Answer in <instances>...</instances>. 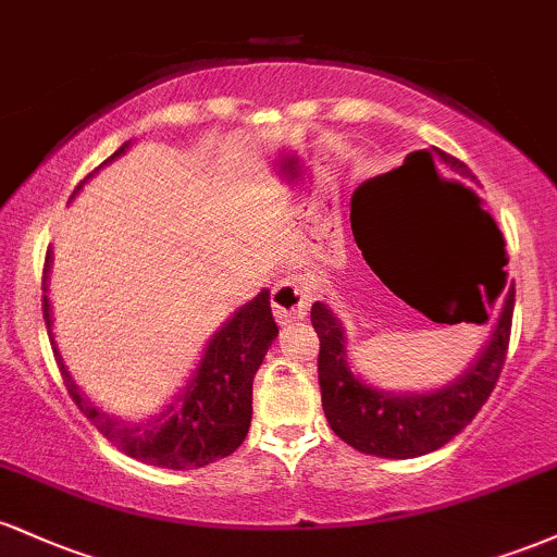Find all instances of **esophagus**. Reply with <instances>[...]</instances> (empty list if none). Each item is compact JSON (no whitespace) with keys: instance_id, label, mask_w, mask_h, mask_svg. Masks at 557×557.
Returning <instances> with one entry per match:
<instances>
[{"instance_id":"obj_1","label":"esophagus","mask_w":557,"mask_h":557,"mask_svg":"<svg viewBox=\"0 0 557 557\" xmlns=\"http://www.w3.org/2000/svg\"><path fill=\"white\" fill-rule=\"evenodd\" d=\"M309 304H311L309 287H306V283H300L298 277H283L274 283L272 311L280 324L300 322V319L309 314Z\"/></svg>"}]
</instances>
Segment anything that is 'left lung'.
<instances>
[{
  "label": "left lung",
  "mask_w": 557,
  "mask_h": 557,
  "mask_svg": "<svg viewBox=\"0 0 557 557\" xmlns=\"http://www.w3.org/2000/svg\"><path fill=\"white\" fill-rule=\"evenodd\" d=\"M437 151V157L463 181H474L471 170L461 159ZM417 157L426 159V168L434 177L437 164L430 151H417ZM456 188L469 198L471 209H479L474 190ZM487 214V212H482ZM490 216V214H487ZM505 251L492 270L490 277L482 280L484 290L476 287L479 309L471 322L484 324L492 317V335L482 348L479 359L450 385L434 389V393H385L350 372L345 361V330L322 300L311 306V324L319 335V387H322V408L332 432L356 450L380 458H417L424 453L437 450L450 443L458 432L476 417L479 408L495 389L497 376L503 372L505 354H508L510 322H513L516 287L508 283L503 272Z\"/></svg>",
  "instance_id": "8db88e82"
}]
</instances>
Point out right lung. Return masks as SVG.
<instances>
[{
    "mask_svg": "<svg viewBox=\"0 0 557 557\" xmlns=\"http://www.w3.org/2000/svg\"><path fill=\"white\" fill-rule=\"evenodd\" d=\"M127 144L120 146L107 162L123 154ZM49 264H52V257L47 253L44 319H47V330L52 335V309H49L47 296ZM277 332L270 306V290H261L257 298L240 306L214 332L201 361H198V369L183 393L177 395V400L144 424H127V421L114 419L101 408H96L70 376L54 337L52 345L70 398L75 400L83 417L91 421L96 430L104 434L117 450L140 463L183 471L201 469V466L227 458L246 440L253 413V376H257Z\"/></svg>",
    "mask_w": 557,
    "mask_h": 557,
    "instance_id": "obj_1",
    "label": "right lung"
}]
</instances>
